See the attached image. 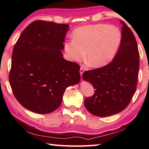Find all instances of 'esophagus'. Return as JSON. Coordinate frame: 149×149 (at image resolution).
Returning <instances> with one entry per match:
<instances>
[{
  "instance_id": "obj_1",
  "label": "esophagus",
  "mask_w": 149,
  "mask_h": 149,
  "mask_svg": "<svg viewBox=\"0 0 149 149\" xmlns=\"http://www.w3.org/2000/svg\"><path fill=\"white\" fill-rule=\"evenodd\" d=\"M84 68L83 67H81L80 69V73L81 77H82V74H83V73H84Z\"/></svg>"
}]
</instances>
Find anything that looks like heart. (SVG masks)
Listing matches in <instances>:
<instances>
[{"mask_svg":"<svg viewBox=\"0 0 149 149\" xmlns=\"http://www.w3.org/2000/svg\"><path fill=\"white\" fill-rule=\"evenodd\" d=\"M72 39L63 45L68 60L81 61L86 52L90 65L99 67L108 64L116 56L121 45L122 33L115 25L89 24L76 29Z\"/></svg>","mask_w":149,"mask_h":149,"instance_id":"heart-1","label":"heart"}]
</instances>
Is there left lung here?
I'll return each instance as SVG.
<instances>
[{
  "label": "left lung",
  "mask_w": 149,
  "mask_h": 149,
  "mask_svg": "<svg viewBox=\"0 0 149 149\" xmlns=\"http://www.w3.org/2000/svg\"><path fill=\"white\" fill-rule=\"evenodd\" d=\"M122 42L116 56L106 66L85 71L82 78L92 84L95 93L84 101L94 116L107 117L127 107L136 90L139 73V50L133 32L123 21Z\"/></svg>",
  "instance_id": "obj_1"
}]
</instances>
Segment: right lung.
<instances>
[{"mask_svg":"<svg viewBox=\"0 0 149 149\" xmlns=\"http://www.w3.org/2000/svg\"><path fill=\"white\" fill-rule=\"evenodd\" d=\"M69 26L33 21L14 46L10 84L16 99L31 111H54L67 88L80 82L79 65L65 60L61 51Z\"/></svg>","mask_w":149,"mask_h":149,"instance_id":"right-lung-1","label":"right lung"}]
</instances>
